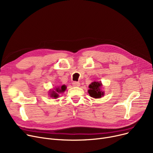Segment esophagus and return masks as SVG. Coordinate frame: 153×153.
I'll return each instance as SVG.
<instances>
[{
  "label": "esophagus",
  "mask_w": 153,
  "mask_h": 153,
  "mask_svg": "<svg viewBox=\"0 0 153 153\" xmlns=\"http://www.w3.org/2000/svg\"><path fill=\"white\" fill-rule=\"evenodd\" d=\"M72 85L74 87H79L80 85V83L79 82H72Z\"/></svg>",
  "instance_id": "34e87169"
}]
</instances>
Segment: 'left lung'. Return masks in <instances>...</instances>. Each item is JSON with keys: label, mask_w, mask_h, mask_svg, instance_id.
I'll return each mask as SVG.
<instances>
[{"label": "left lung", "mask_w": 153, "mask_h": 153, "mask_svg": "<svg viewBox=\"0 0 153 153\" xmlns=\"http://www.w3.org/2000/svg\"><path fill=\"white\" fill-rule=\"evenodd\" d=\"M102 84L101 83V81L100 82H92L89 86V89L88 90V93L89 94L91 97L98 99L102 97L104 95V92L102 91L101 87Z\"/></svg>", "instance_id": "left-lung-1"}]
</instances>
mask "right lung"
Returning <instances> with one entry per match:
<instances>
[{"label":"right lung","mask_w":153,"mask_h":153,"mask_svg":"<svg viewBox=\"0 0 153 153\" xmlns=\"http://www.w3.org/2000/svg\"><path fill=\"white\" fill-rule=\"evenodd\" d=\"M66 86L65 85H62V86H59L58 87H56V90L55 91H52L50 92V97L56 99L58 97V94L59 93H62L66 89Z\"/></svg>","instance_id":"obj_1"}]
</instances>
